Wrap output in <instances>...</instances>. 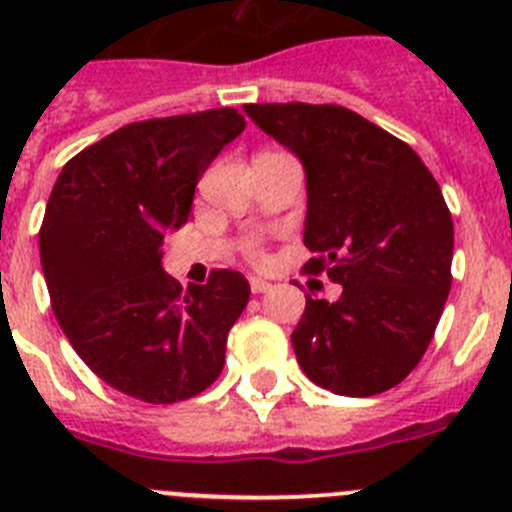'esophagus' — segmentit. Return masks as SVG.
Instances as JSON below:
<instances>
[{
    "label": "esophagus",
    "mask_w": 512,
    "mask_h": 512,
    "mask_svg": "<svg viewBox=\"0 0 512 512\" xmlns=\"http://www.w3.org/2000/svg\"><path fill=\"white\" fill-rule=\"evenodd\" d=\"M269 289H271V284L266 282V279L251 277V292H253V295H264V292H269Z\"/></svg>",
    "instance_id": "esophagus-1"
}]
</instances>
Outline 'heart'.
I'll use <instances>...</instances> for the list:
<instances>
[{"label": "heart", "instance_id": "obj_1", "mask_svg": "<svg viewBox=\"0 0 512 512\" xmlns=\"http://www.w3.org/2000/svg\"><path fill=\"white\" fill-rule=\"evenodd\" d=\"M251 253H256V246H251Z\"/></svg>", "mask_w": 512, "mask_h": 512}]
</instances>
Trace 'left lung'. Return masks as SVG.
Wrapping results in <instances>:
<instances>
[{
	"label": "left lung",
	"instance_id": "8db88e82",
	"mask_svg": "<svg viewBox=\"0 0 512 512\" xmlns=\"http://www.w3.org/2000/svg\"><path fill=\"white\" fill-rule=\"evenodd\" d=\"M302 161L310 271L341 284L336 302L307 297L292 333L310 382L372 397L423 359L451 289L454 223L418 153L338 104H243Z\"/></svg>",
	"mask_w": 512,
	"mask_h": 512
}]
</instances>
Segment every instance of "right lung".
<instances>
[{"mask_svg": "<svg viewBox=\"0 0 512 512\" xmlns=\"http://www.w3.org/2000/svg\"><path fill=\"white\" fill-rule=\"evenodd\" d=\"M243 128L233 107L130 122L76 153L53 184L40 228L51 307L84 364L135 400H189L223 372L251 287L241 271L215 269L184 289L161 266V243Z\"/></svg>", "mask_w": 512, "mask_h": 512, "instance_id": "right-lung-1", "label": "right lung"}]
</instances>
